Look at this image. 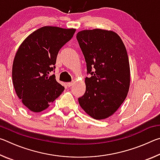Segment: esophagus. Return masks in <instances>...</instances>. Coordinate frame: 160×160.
I'll list each match as a JSON object with an SVG mask.
<instances>
[{
    "label": "esophagus",
    "mask_w": 160,
    "mask_h": 160,
    "mask_svg": "<svg viewBox=\"0 0 160 160\" xmlns=\"http://www.w3.org/2000/svg\"><path fill=\"white\" fill-rule=\"evenodd\" d=\"M66 85H67V86H68V87H70V86H72V82H67V83H66Z\"/></svg>",
    "instance_id": "34e87169"
}]
</instances>
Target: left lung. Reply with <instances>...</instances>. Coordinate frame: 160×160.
Segmentation results:
<instances>
[{
    "mask_svg": "<svg viewBox=\"0 0 160 160\" xmlns=\"http://www.w3.org/2000/svg\"><path fill=\"white\" fill-rule=\"evenodd\" d=\"M85 59L86 90L78 102L95 119L112 116L122 104L130 86V66L125 45L112 31L95 29L77 34Z\"/></svg>",
    "mask_w": 160,
    "mask_h": 160,
    "instance_id": "8db88e82",
    "label": "left lung"
}]
</instances>
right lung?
Listing matches in <instances>:
<instances>
[{
	"label": "right lung",
	"mask_w": 160,
	"mask_h": 160,
	"mask_svg": "<svg viewBox=\"0 0 160 160\" xmlns=\"http://www.w3.org/2000/svg\"><path fill=\"white\" fill-rule=\"evenodd\" d=\"M75 29L43 27L24 40L12 64V82L19 99L33 112H41L60 96L65 88L56 80L59 50L71 39Z\"/></svg>",
	"instance_id": "add662e5"
}]
</instances>
